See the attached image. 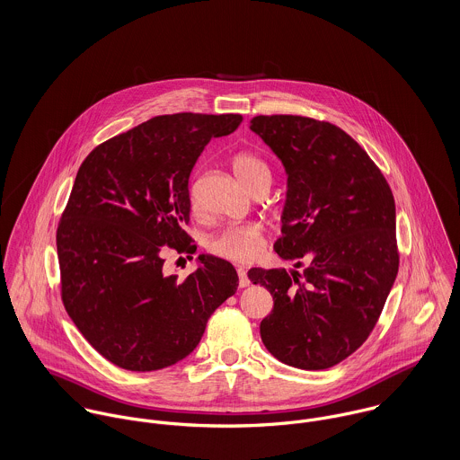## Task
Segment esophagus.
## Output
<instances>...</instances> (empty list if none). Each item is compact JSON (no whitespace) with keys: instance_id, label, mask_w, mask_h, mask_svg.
I'll return each instance as SVG.
<instances>
[{"instance_id":"obj_1","label":"esophagus","mask_w":460,"mask_h":460,"mask_svg":"<svg viewBox=\"0 0 460 460\" xmlns=\"http://www.w3.org/2000/svg\"><path fill=\"white\" fill-rule=\"evenodd\" d=\"M237 274H239V287H241V288L248 287V285H250V278H248L246 270H244L243 267H239V269H237Z\"/></svg>"}]
</instances>
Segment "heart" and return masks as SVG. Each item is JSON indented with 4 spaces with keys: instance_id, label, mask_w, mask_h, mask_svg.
I'll use <instances>...</instances> for the list:
<instances>
[{
    "instance_id": "b5f03b06",
    "label": "heart",
    "mask_w": 460,
    "mask_h": 460,
    "mask_svg": "<svg viewBox=\"0 0 460 460\" xmlns=\"http://www.w3.org/2000/svg\"><path fill=\"white\" fill-rule=\"evenodd\" d=\"M234 172L237 179L253 191L262 184H270V170L267 163L259 155L252 152H241L232 161ZM191 208L197 212V201L191 197ZM262 246V232L257 225H239L226 228L221 232L212 243L210 252L217 257L235 261V262H248L257 257Z\"/></svg>"
}]
</instances>
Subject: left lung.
Listing matches in <instances>:
<instances>
[{
	"instance_id": "left-lung-1",
	"label": "left lung",
	"mask_w": 460,
	"mask_h": 460,
	"mask_svg": "<svg viewBox=\"0 0 460 460\" xmlns=\"http://www.w3.org/2000/svg\"><path fill=\"white\" fill-rule=\"evenodd\" d=\"M281 161L287 198L274 252L294 267L248 270L274 301L261 323L265 349L301 370L338 365L368 338L398 272L392 190L340 128L306 117H255Z\"/></svg>"
}]
</instances>
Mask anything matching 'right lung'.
Here are the masks:
<instances>
[{
  "label": "right lung",
  "instance_id": "right-lung-1",
  "mask_svg": "<svg viewBox=\"0 0 460 460\" xmlns=\"http://www.w3.org/2000/svg\"><path fill=\"white\" fill-rule=\"evenodd\" d=\"M241 115L154 117L95 146L79 166L57 232L66 314L88 343L131 372L172 367L197 349L208 317L237 292L235 267L198 255L184 279L164 246L195 253L190 175L210 137Z\"/></svg>",
  "mask_w": 460,
  "mask_h": 460
}]
</instances>
